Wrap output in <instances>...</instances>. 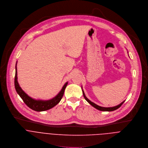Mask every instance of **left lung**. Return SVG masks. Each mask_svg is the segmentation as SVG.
Listing matches in <instances>:
<instances>
[{
	"label": "left lung",
	"instance_id": "left-lung-1",
	"mask_svg": "<svg viewBox=\"0 0 148 148\" xmlns=\"http://www.w3.org/2000/svg\"><path fill=\"white\" fill-rule=\"evenodd\" d=\"M83 96H84L85 100H86L88 103H89L90 104H91L93 107H94L96 108V109H97V110H100V111H114V110L118 109L119 108H120V107L122 106V104L124 103V101H123V102L121 103L120 104L118 105V106H115V107H100V106H98V105L95 104L94 103L92 102L91 101H90L89 100H88V99L86 97V96H85L84 93L83 91Z\"/></svg>",
	"mask_w": 148,
	"mask_h": 148
}]
</instances>
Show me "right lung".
<instances>
[{"mask_svg":"<svg viewBox=\"0 0 148 148\" xmlns=\"http://www.w3.org/2000/svg\"><path fill=\"white\" fill-rule=\"evenodd\" d=\"M17 67L16 66V73L14 77V86L17 93L19 95L20 97L22 99L24 103L31 109L36 111H43L48 110L54 106H55L57 104L60 103L61 100L62 99L65 88L68 84L66 82L64 87H62L61 91L53 99L47 100V101H41V100H36L29 97L20 87L18 82H17Z\"/></svg>","mask_w":148,"mask_h":148,"instance_id":"right-lung-1","label":"right lung"}]
</instances>
